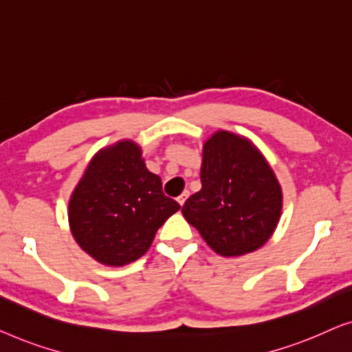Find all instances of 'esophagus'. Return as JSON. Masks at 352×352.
<instances>
[{"label":"esophagus","mask_w":352,"mask_h":352,"mask_svg":"<svg viewBox=\"0 0 352 352\" xmlns=\"http://www.w3.org/2000/svg\"><path fill=\"white\" fill-rule=\"evenodd\" d=\"M188 196H190V191H183L182 195L177 197V202H178V204H180V206L185 204V201H186V197H188Z\"/></svg>","instance_id":"34e87169"}]
</instances>
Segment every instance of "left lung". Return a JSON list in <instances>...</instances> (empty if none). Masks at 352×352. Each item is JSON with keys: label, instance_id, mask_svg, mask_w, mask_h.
Instances as JSON below:
<instances>
[{"label": "left lung", "instance_id": "obj_1", "mask_svg": "<svg viewBox=\"0 0 352 352\" xmlns=\"http://www.w3.org/2000/svg\"><path fill=\"white\" fill-rule=\"evenodd\" d=\"M201 183L182 212L217 254L245 255L270 239L280 219L282 190L250 140L215 132L202 148Z\"/></svg>", "mask_w": 352, "mask_h": 352}]
</instances>
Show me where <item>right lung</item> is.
<instances>
[{"instance_id":"add662e5","label":"right lung","mask_w":352,"mask_h":352,"mask_svg":"<svg viewBox=\"0 0 352 352\" xmlns=\"http://www.w3.org/2000/svg\"><path fill=\"white\" fill-rule=\"evenodd\" d=\"M180 209L162 192L132 140L103 148L89 162L68 204L72 234L102 265L122 266L150 249L156 231Z\"/></svg>"}]
</instances>
